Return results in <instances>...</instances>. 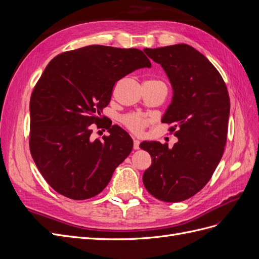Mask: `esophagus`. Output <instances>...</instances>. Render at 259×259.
I'll list each match as a JSON object with an SVG mask.
<instances>
[{"label":"esophagus","instance_id":"34e87169","mask_svg":"<svg viewBox=\"0 0 259 259\" xmlns=\"http://www.w3.org/2000/svg\"><path fill=\"white\" fill-rule=\"evenodd\" d=\"M134 149L135 150H138L139 149V140L138 139H134Z\"/></svg>","mask_w":259,"mask_h":259}]
</instances>
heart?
<instances>
[{"label":"heart","instance_id":"obj_1","mask_svg":"<svg viewBox=\"0 0 259 259\" xmlns=\"http://www.w3.org/2000/svg\"><path fill=\"white\" fill-rule=\"evenodd\" d=\"M123 123L125 126L133 133H135V134H142L149 121L138 114H128L123 117Z\"/></svg>","mask_w":259,"mask_h":259}]
</instances>
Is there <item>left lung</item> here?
<instances>
[{
    "instance_id": "1",
    "label": "left lung",
    "mask_w": 259,
    "mask_h": 259,
    "mask_svg": "<svg viewBox=\"0 0 259 259\" xmlns=\"http://www.w3.org/2000/svg\"><path fill=\"white\" fill-rule=\"evenodd\" d=\"M144 52L161 65L173 88L162 122L171 124L168 131L178 142L173 148L159 142L140 144L152 159L143 182L158 200L185 201L208 183L222 160L228 133L229 94L217 69L190 45Z\"/></svg>"
}]
</instances>
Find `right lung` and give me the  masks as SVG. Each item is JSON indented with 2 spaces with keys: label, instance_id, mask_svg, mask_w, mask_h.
<instances>
[{
  "label": "right lung",
  "instance_id": "1",
  "mask_svg": "<svg viewBox=\"0 0 259 259\" xmlns=\"http://www.w3.org/2000/svg\"><path fill=\"white\" fill-rule=\"evenodd\" d=\"M151 62L137 49L90 45L51 60L30 99V152L40 173L59 194L86 200L103 191L127 158L133 139L117 125L103 140L91 138L104 120L113 86ZM98 126V125H97Z\"/></svg>",
  "mask_w": 259,
  "mask_h": 259
}]
</instances>
